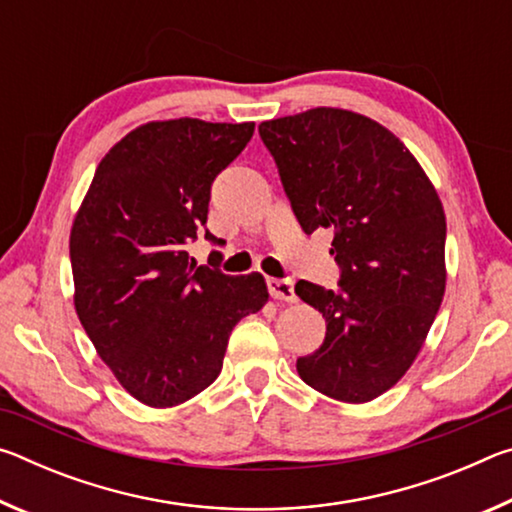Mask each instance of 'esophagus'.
Listing matches in <instances>:
<instances>
[{
	"label": "esophagus",
	"mask_w": 512,
	"mask_h": 512,
	"mask_svg": "<svg viewBox=\"0 0 512 512\" xmlns=\"http://www.w3.org/2000/svg\"><path fill=\"white\" fill-rule=\"evenodd\" d=\"M266 287H268V293H271V298H275V300H282V302L298 300L291 280H275V277H271V280H266Z\"/></svg>",
	"instance_id": "1"
}]
</instances>
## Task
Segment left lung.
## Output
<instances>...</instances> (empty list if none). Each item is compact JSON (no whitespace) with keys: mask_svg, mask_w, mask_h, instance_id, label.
<instances>
[{"mask_svg":"<svg viewBox=\"0 0 512 512\" xmlns=\"http://www.w3.org/2000/svg\"><path fill=\"white\" fill-rule=\"evenodd\" d=\"M259 135L302 230H332L341 266V291L296 284L327 323L298 375L336 402L375 400L411 368L445 296L436 187L400 137L359 112L311 108L262 121Z\"/></svg>","mask_w":512,"mask_h":512,"instance_id":"left-lung-1","label":"left lung"}]
</instances>
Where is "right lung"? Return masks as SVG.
Here are the masks:
<instances>
[{
	"instance_id": "obj_1",
	"label": "right lung",
	"mask_w": 512,
	"mask_h": 512,
	"mask_svg": "<svg viewBox=\"0 0 512 512\" xmlns=\"http://www.w3.org/2000/svg\"><path fill=\"white\" fill-rule=\"evenodd\" d=\"M253 133V121L194 117L137 126L99 162L74 216L76 314L119 384L153 409L205 391L232 327L268 300L264 275L196 266L185 250L207 223L214 178Z\"/></svg>"
}]
</instances>
